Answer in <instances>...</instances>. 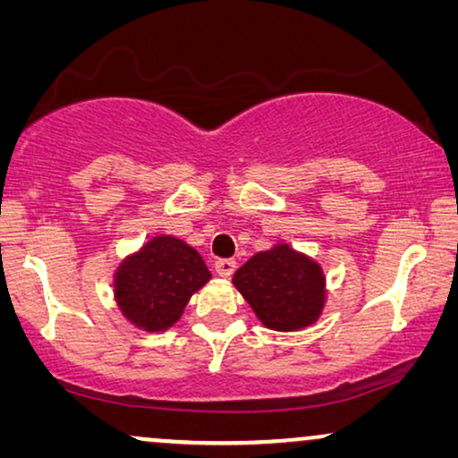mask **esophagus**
Segmentation results:
<instances>
[{"mask_svg": "<svg viewBox=\"0 0 458 458\" xmlns=\"http://www.w3.org/2000/svg\"><path fill=\"white\" fill-rule=\"evenodd\" d=\"M235 267H237V262L233 259H218L215 262V271H216V275H221V277H231L235 271Z\"/></svg>", "mask_w": 458, "mask_h": 458, "instance_id": "obj_1", "label": "esophagus"}]
</instances>
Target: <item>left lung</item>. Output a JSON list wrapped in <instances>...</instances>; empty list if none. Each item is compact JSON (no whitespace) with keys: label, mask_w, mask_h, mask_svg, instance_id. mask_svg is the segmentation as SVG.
Returning a JSON list of instances; mask_svg holds the SVG:
<instances>
[{"label":"left lung","mask_w":458,"mask_h":458,"mask_svg":"<svg viewBox=\"0 0 458 458\" xmlns=\"http://www.w3.org/2000/svg\"><path fill=\"white\" fill-rule=\"evenodd\" d=\"M233 284L256 317L277 331L306 327L323 309L321 267L287 246L254 254L237 268Z\"/></svg>","instance_id":"1"}]
</instances>
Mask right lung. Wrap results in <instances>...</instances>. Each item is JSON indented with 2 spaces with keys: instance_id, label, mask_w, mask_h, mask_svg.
Listing matches in <instances>:
<instances>
[{
  "instance_id": "obj_1",
  "label": "right lung",
  "mask_w": 458,
  "mask_h": 458,
  "mask_svg": "<svg viewBox=\"0 0 458 458\" xmlns=\"http://www.w3.org/2000/svg\"><path fill=\"white\" fill-rule=\"evenodd\" d=\"M210 279L196 250L177 237H154L121 265L114 290L124 317L137 327L162 331L177 321L191 293Z\"/></svg>"
}]
</instances>
